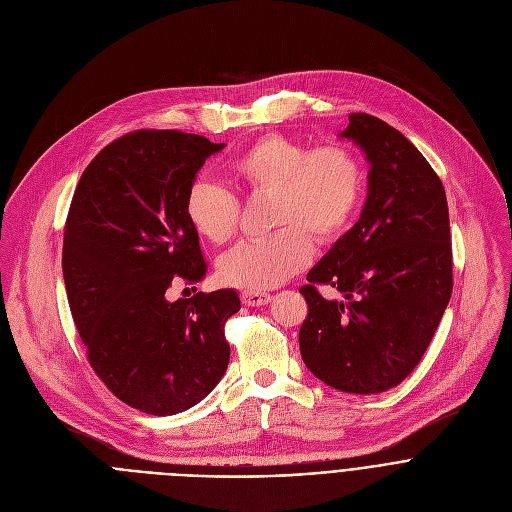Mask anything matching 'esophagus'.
<instances>
[{"label": "esophagus", "instance_id": "obj_1", "mask_svg": "<svg viewBox=\"0 0 512 512\" xmlns=\"http://www.w3.org/2000/svg\"><path fill=\"white\" fill-rule=\"evenodd\" d=\"M269 300H271V296L265 294V291H253V289L241 291V302L245 306H265Z\"/></svg>", "mask_w": 512, "mask_h": 512}]
</instances>
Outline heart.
I'll return each instance as SVG.
<instances>
[{"label": "heart", "mask_w": 512, "mask_h": 512, "mask_svg": "<svg viewBox=\"0 0 512 512\" xmlns=\"http://www.w3.org/2000/svg\"><path fill=\"white\" fill-rule=\"evenodd\" d=\"M227 174L243 196H269L267 223L275 229L218 261V277L247 289H269L300 273L312 259V237L318 243L342 237L364 196L362 162L346 145L310 150L279 133L251 141L229 162ZM184 210L196 235L212 245H227L239 231L241 202L221 186L192 182Z\"/></svg>", "instance_id": "heart-1"}]
</instances>
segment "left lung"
Listing matches in <instances>:
<instances>
[{
	"instance_id": "8db88e82",
	"label": "left lung",
	"mask_w": 512,
	"mask_h": 512,
	"mask_svg": "<svg viewBox=\"0 0 512 512\" xmlns=\"http://www.w3.org/2000/svg\"><path fill=\"white\" fill-rule=\"evenodd\" d=\"M348 119L342 135L371 162L369 198L300 287L308 302L300 350L326 385L373 395L413 373L450 302V212L440 176L403 133L369 113ZM318 284L347 302L326 301Z\"/></svg>"
}]
</instances>
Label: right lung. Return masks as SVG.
I'll return each mask as SVG.
<instances>
[{
	"label": "right lung",
	"instance_id": "right-lung-1",
	"mask_svg": "<svg viewBox=\"0 0 512 512\" xmlns=\"http://www.w3.org/2000/svg\"><path fill=\"white\" fill-rule=\"evenodd\" d=\"M225 143L178 129L129 131L83 172L64 223L62 273L72 320L105 387L148 415L200 403L223 379L235 289L172 302L206 275L184 202ZM196 289V287H194Z\"/></svg>",
	"mask_w": 512,
	"mask_h": 512
}]
</instances>
